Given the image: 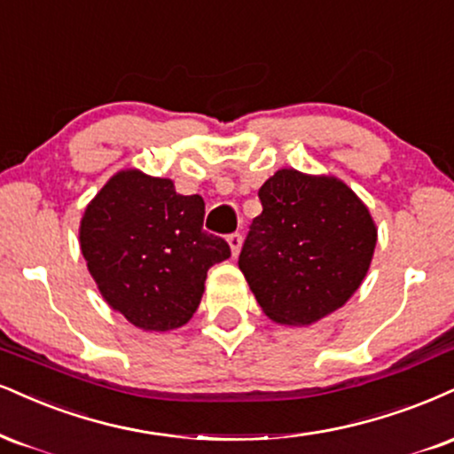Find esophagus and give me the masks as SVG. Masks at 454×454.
Returning <instances> with one entry per match:
<instances>
[{
  "label": "esophagus",
  "instance_id": "1",
  "mask_svg": "<svg viewBox=\"0 0 454 454\" xmlns=\"http://www.w3.org/2000/svg\"><path fill=\"white\" fill-rule=\"evenodd\" d=\"M228 245H231V251H232V258H237L239 251H241V245H243V237L239 232H234L228 237Z\"/></svg>",
  "mask_w": 454,
  "mask_h": 454
}]
</instances>
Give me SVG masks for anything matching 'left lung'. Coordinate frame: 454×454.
Returning <instances> with one entry per match:
<instances>
[{
	"instance_id": "1",
	"label": "left lung",
	"mask_w": 454,
	"mask_h": 454,
	"mask_svg": "<svg viewBox=\"0 0 454 454\" xmlns=\"http://www.w3.org/2000/svg\"><path fill=\"white\" fill-rule=\"evenodd\" d=\"M239 269L275 324L307 327L345 307L365 279L376 223L334 175L279 168L260 188Z\"/></svg>"
}]
</instances>
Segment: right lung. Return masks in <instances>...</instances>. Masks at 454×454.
Masks as SVG:
<instances>
[{
    "label": "right lung",
    "instance_id": "right-lung-1",
    "mask_svg": "<svg viewBox=\"0 0 454 454\" xmlns=\"http://www.w3.org/2000/svg\"><path fill=\"white\" fill-rule=\"evenodd\" d=\"M203 217L205 200L177 194L171 179L139 168L112 175L80 222L82 255L109 307L144 332L188 324L207 270L231 258Z\"/></svg>",
    "mask_w": 454,
    "mask_h": 454
}]
</instances>
